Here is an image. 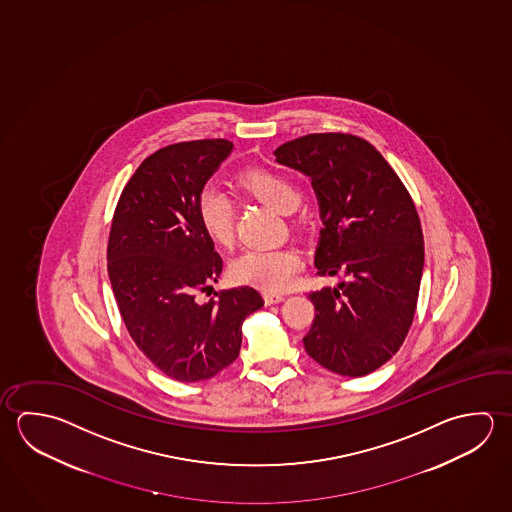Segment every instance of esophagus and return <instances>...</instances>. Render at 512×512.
Returning a JSON list of instances; mask_svg holds the SVG:
<instances>
[{"label": "esophagus", "instance_id": "obj_1", "mask_svg": "<svg viewBox=\"0 0 512 512\" xmlns=\"http://www.w3.org/2000/svg\"><path fill=\"white\" fill-rule=\"evenodd\" d=\"M264 304H278V302H282L284 300V295H280V293H264Z\"/></svg>", "mask_w": 512, "mask_h": 512}]
</instances>
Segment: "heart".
<instances>
[{
  "instance_id": "obj_1",
  "label": "heart",
  "mask_w": 512,
  "mask_h": 512,
  "mask_svg": "<svg viewBox=\"0 0 512 512\" xmlns=\"http://www.w3.org/2000/svg\"><path fill=\"white\" fill-rule=\"evenodd\" d=\"M239 187L280 214L295 212L302 192L293 180L269 169H252L237 178ZM198 219L205 234L217 246H230L234 241L235 210L230 198L216 185H205L196 201ZM302 266L300 253L293 248L252 250L239 255L232 264V277L241 284L257 287L266 293H277L293 286Z\"/></svg>"
}]
</instances>
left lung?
I'll return each instance as SVG.
<instances>
[{
    "mask_svg": "<svg viewBox=\"0 0 512 512\" xmlns=\"http://www.w3.org/2000/svg\"><path fill=\"white\" fill-rule=\"evenodd\" d=\"M277 162L311 178L320 205L318 275H343L311 291L307 354L340 376L385 365L410 331L424 266V239L408 190L376 147L345 133L280 145Z\"/></svg>",
    "mask_w": 512,
    "mask_h": 512,
    "instance_id": "obj_1",
    "label": "left lung"
}]
</instances>
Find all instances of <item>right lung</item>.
<instances>
[{"mask_svg":"<svg viewBox=\"0 0 512 512\" xmlns=\"http://www.w3.org/2000/svg\"><path fill=\"white\" fill-rule=\"evenodd\" d=\"M232 149L223 138L194 140L145 158L120 194L109 232V280L127 331L154 367L183 383L234 363L246 316L264 305L248 286L198 300L223 260L201 228L196 201Z\"/></svg>","mask_w":512,"mask_h":512,"instance_id":"1","label":"right lung"}]
</instances>
